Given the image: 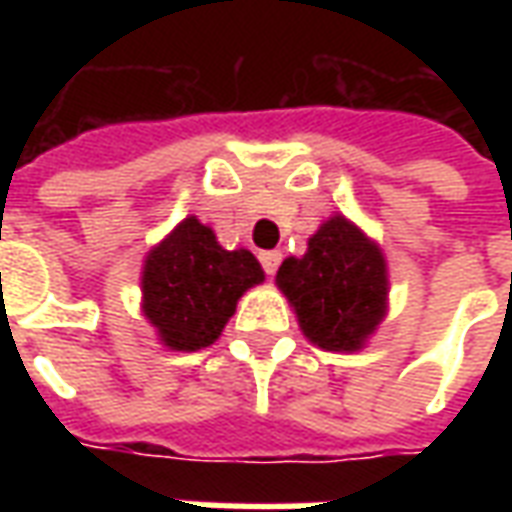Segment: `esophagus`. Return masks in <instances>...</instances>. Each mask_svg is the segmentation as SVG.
Masks as SVG:
<instances>
[{
  "mask_svg": "<svg viewBox=\"0 0 512 512\" xmlns=\"http://www.w3.org/2000/svg\"><path fill=\"white\" fill-rule=\"evenodd\" d=\"M260 263H263V268H266L268 277H274L279 263H282V252H277V249H271V252H260Z\"/></svg>",
  "mask_w": 512,
  "mask_h": 512,
  "instance_id": "obj_1",
  "label": "esophagus"
}]
</instances>
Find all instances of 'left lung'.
Returning a JSON list of instances; mask_svg holds the SVG:
<instances>
[{"label":"left lung","mask_w":512,"mask_h":512,"mask_svg":"<svg viewBox=\"0 0 512 512\" xmlns=\"http://www.w3.org/2000/svg\"><path fill=\"white\" fill-rule=\"evenodd\" d=\"M277 288L288 299L301 334L323 351L356 354L389 312L384 249L343 213L307 238V252L285 257Z\"/></svg>","instance_id":"left-lung-1"}]
</instances>
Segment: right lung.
<instances>
[{"label": "right lung", "instance_id": "add662e5", "mask_svg": "<svg viewBox=\"0 0 512 512\" xmlns=\"http://www.w3.org/2000/svg\"><path fill=\"white\" fill-rule=\"evenodd\" d=\"M266 279L249 249H224L208 224L186 216L142 263V315L169 351H200L219 340L238 299Z\"/></svg>", "mask_w": 512, "mask_h": 512}]
</instances>
